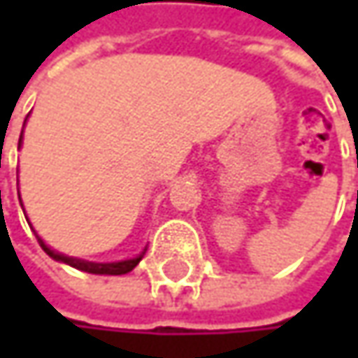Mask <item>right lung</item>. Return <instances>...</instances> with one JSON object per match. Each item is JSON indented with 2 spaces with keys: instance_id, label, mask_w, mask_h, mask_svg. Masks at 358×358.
<instances>
[{
  "instance_id": "right-lung-1",
  "label": "right lung",
  "mask_w": 358,
  "mask_h": 358,
  "mask_svg": "<svg viewBox=\"0 0 358 358\" xmlns=\"http://www.w3.org/2000/svg\"><path fill=\"white\" fill-rule=\"evenodd\" d=\"M24 122H27V120H24ZM20 147H22V134H20V141H18V149H20ZM18 199H20V192H18ZM20 205H22V199H20ZM24 215H27V213H24ZM27 222H29V220H27ZM29 226H31V222H29ZM36 241H38L41 249L45 250L53 261H59V263H66V265H70V267H74V269H80V271H87V273H97V275H122V273L132 271V269L138 265V261L143 259L145 250H147V247H145L141 255H136V257H132V259L111 261V263H97V261H87V259H78V257H68V255H64V252H59V250H53L49 245H45V241H43L38 234H36Z\"/></svg>"
}]
</instances>
